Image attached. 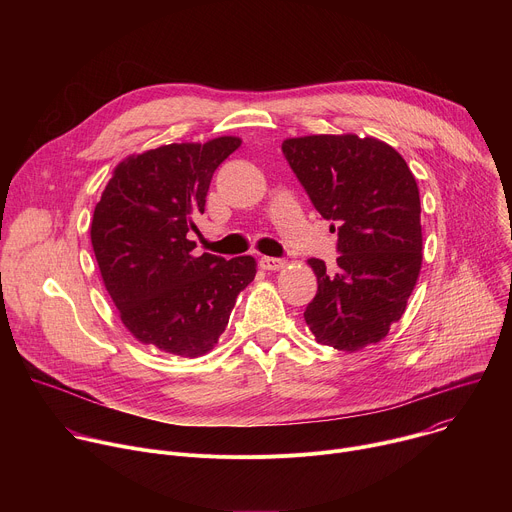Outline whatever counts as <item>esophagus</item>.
Wrapping results in <instances>:
<instances>
[{"mask_svg":"<svg viewBox=\"0 0 512 512\" xmlns=\"http://www.w3.org/2000/svg\"><path fill=\"white\" fill-rule=\"evenodd\" d=\"M261 267L265 271H279L285 267V261L277 259V257H261Z\"/></svg>","mask_w":512,"mask_h":512,"instance_id":"1","label":"esophagus"}]
</instances>
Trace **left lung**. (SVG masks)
<instances>
[{
	"label": "left lung",
	"mask_w": 512,
	"mask_h": 512,
	"mask_svg": "<svg viewBox=\"0 0 512 512\" xmlns=\"http://www.w3.org/2000/svg\"><path fill=\"white\" fill-rule=\"evenodd\" d=\"M281 150L316 210L336 223L332 269L308 259L318 294L304 318L320 344L356 352L405 314L423 261L419 188L401 154L377 137H287Z\"/></svg>",
	"instance_id": "8db88e82"
}]
</instances>
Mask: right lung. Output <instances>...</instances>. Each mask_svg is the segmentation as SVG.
<instances>
[{
	"mask_svg": "<svg viewBox=\"0 0 512 512\" xmlns=\"http://www.w3.org/2000/svg\"><path fill=\"white\" fill-rule=\"evenodd\" d=\"M241 143L223 135L131 154L115 166L95 206L91 243L101 279L141 344L184 358L208 354L255 279L251 255L196 257L188 239L214 170Z\"/></svg>",
	"mask_w": 512,
	"mask_h": 512,
	"instance_id": "1",
	"label": "right lung"
}]
</instances>
